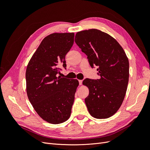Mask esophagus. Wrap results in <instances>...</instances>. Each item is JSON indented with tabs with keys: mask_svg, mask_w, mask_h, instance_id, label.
<instances>
[{
	"mask_svg": "<svg viewBox=\"0 0 150 150\" xmlns=\"http://www.w3.org/2000/svg\"><path fill=\"white\" fill-rule=\"evenodd\" d=\"M82 83H83V80H79V85H81V84H82Z\"/></svg>",
	"mask_w": 150,
	"mask_h": 150,
	"instance_id": "obj_1",
	"label": "esophagus"
}]
</instances>
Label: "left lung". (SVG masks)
Returning a JSON list of instances; mask_svg holds the SVG:
<instances>
[{
  "instance_id": "obj_1",
  "label": "left lung",
  "mask_w": 150,
  "mask_h": 150,
  "mask_svg": "<svg viewBox=\"0 0 150 150\" xmlns=\"http://www.w3.org/2000/svg\"><path fill=\"white\" fill-rule=\"evenodd\" d=\"M75 42L88 56L91 67H98V79H85L89 88L85 99L89 114L97 119L108 118L119 110L129 81V61L125 51L110 35L98 29L77 33Z\"/></svg>"
}]
</instances>
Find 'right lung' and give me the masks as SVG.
I'll return each instance as SVG.
<instances>
[{"instance_id":"right-lung-1","label":"right lung","mask_w":150,"mask_h":150,"mask_svg":"<svg viewBox=\"0 0 150 150\" xmlns=\"http://www.w3.org/2000/svg\"><path fill=\"white\" fill-rule=\"evenodd\" d=\"M74 33H53L46 36L32 56L25 72L30 103L40 117L51 124L69 118L74 101L77 79L57 77L66 69L65 56L74 44Z\"/></svg>"}]
</instances>
